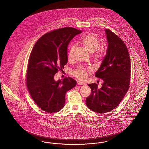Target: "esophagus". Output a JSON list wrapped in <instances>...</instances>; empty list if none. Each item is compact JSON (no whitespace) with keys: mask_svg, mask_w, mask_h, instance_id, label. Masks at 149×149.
Returning <instances> with one entry per match:
<instances>
[{"mask_svg":"<svg viewBox=\"0 0 149 149\" xmlns=\"http://www.w3.org/2000/svg\"><path fill=\"white\" fill-rule=\"evenodd\" d=\"M77 84H78V85H83V84H84L83 82L80 81H77Z\"/></svg>","mask_w":149,"mask_h":149,"instance_id":"esophagus-1","label":"esophagus"}]
</instances>
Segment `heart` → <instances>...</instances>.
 <instances>
[{"instance_id":"b5f03b06","label":"heart","mask_w":149,"mask_h":149,"mask_svg":"<svg viewBox=\"0 0 149 149\" xmlns=\"http://www.w3.org/2000/svg\"><path fill=\"white\" fill-rule=\"evenodd\" d=\"M79 42L89 52L92 53L94 57L97 59L103 57L105 54L106 50L103 46H99L100 41L97 34L95 33H90L82 36L79 40ZM74 50V45L70 47L68 56L69 60L72 59ZM72 74L75 77L81 80L84 79L87 76L86 70L82 67H79L73 71Z\"/></svg>"}]
</instances>
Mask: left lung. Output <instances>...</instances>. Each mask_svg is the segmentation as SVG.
Segmentation results:
<instances>
[{"instance_id": "8db88e82", "label": "left lung", "mask_w": 149, "mask_h": 149, "mask_svg": "<svg viewBox=\"0 0 149 149\" xmlns=\"http://www.w3.org/2000/svg\"><path fill=\"white\" fill-rule=\"evenodd\" d=\"M108 41L107 53L95 77L103 80L102 87L88 84L91 94L86 100L87 107L97 113L112 111L121 102L129 87L130 61L125 43L115 33L105 29Z\"/></svg>"}]
</instances>
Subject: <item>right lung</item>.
<instances>
[{"mask_svg": "<svg viewBox=\"0 0 149 149\" xmlns=\"http://www.w3.org/2000/svg\"><path fill=\"white\" fill-rule=\"evenodd\" d=\"M81 32L70 27L52 31L43 35L32 50L27 69V87L35 103L47 113L62 109L66 92L77 84L70 77L56 81L54 75L68 63L70 42Z\"/></svg>", "mask_w": 149, "mask_h": 149, "instance_id": "add662e5", "label": "right lung"}]
</instances>
